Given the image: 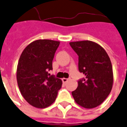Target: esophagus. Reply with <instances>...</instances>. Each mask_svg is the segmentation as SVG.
<instances>
[{
    "label": "esophagus",
    "instance_id": "obj_1",
    "mask_svg": "<svg viewBox=\"0 0 127 127\" xmlns=\"http://www.w3.org/2000/svg\"><path fill=\"white\" fill-rule=\"evenodd\" d=\"M68 80H69L68 79H67V78H65V77H64V78H62L63 83H66V82H67V81H68Z\"/></svg>",
    "mask_w": 127,
    "mask_h": 127
}]
</instances>
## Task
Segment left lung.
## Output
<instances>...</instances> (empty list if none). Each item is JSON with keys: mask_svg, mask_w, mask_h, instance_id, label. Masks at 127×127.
<instances>
[{"mask_svg": "<svg viewBox=\"0 0 127 127\" xmlns=\"http://www.w3.org/2000/svg\"><path fill=\"white\" fill-rule=\"evenodd\" d=\"M69 44L79 56V71L85 75L72 91L73 97L82 107H96L105 100L113 87V72L109 57L102 46L90 40Z\"/></svg>", "mask_w": 127, "mask_h": 127, "instance_id": "obj_1", "label": "left lung"}]
</instances>
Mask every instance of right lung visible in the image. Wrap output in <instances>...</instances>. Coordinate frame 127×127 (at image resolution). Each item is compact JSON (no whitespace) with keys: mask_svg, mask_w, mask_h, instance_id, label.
<instances>
[{"mask_svg":"<svg viewBox=\"0 0 127 127\" xmlns=\"http://www.w3.org/2000/svg\"><path fill=\"white\" fill-rule=\"evenodd\" d=\"M60 44L52 40H35L20 55L16 69L18 85L24 99L34 107L44 109L52 105L62 87V81L48 73Z\"/></svg>","mask_w":127,"mask_h":127,"instance_id":"add662e5","label":"right lung"}]
</instances>
